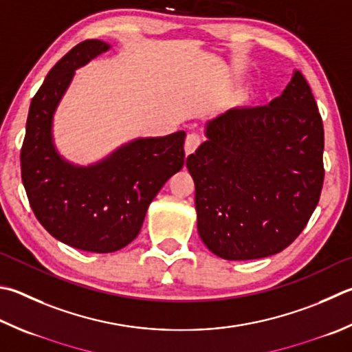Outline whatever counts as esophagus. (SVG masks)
I'll list each match as a JSON object with an SVG mask.
<instances>
[{"instance_id": "esophagus-1", "label": "esophagus", "mask_w": 352, "mask_h": 352, "mask_svg": "<svg viewBox=\"0 0 352 352\" xmlns=\"http://www.w3.org/2000/svg\"><path fill=\"white\" fill-rule=\"evenodd\" d=\"M201 140H203V138H201L200 135H198L197 132L188 133L186 140H184V152H186V155L194 154L195 149L198 148V146L201 144Z\"/></svg>"}]
</instances>
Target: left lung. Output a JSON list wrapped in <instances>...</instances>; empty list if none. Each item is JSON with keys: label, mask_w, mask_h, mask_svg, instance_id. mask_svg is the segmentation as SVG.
<instances>
[{"label": "left lung", "mask_w": 352, "mask_h": 352, "mask_svg": "<svg viewBox=\"0 0 352 352\" xmlns=\"http://www.w3.org/2000/svg\"><path fill=\"white\" fill-rule=\"evenodd\" d=\"M206 135L186 162L203 243L226 260L283 251L323 188V121L308 81L296 70L270 104L228 111L209 121Z\"/></svg>", "instance_id": "1"}]
</instances>
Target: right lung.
Listing matches in <instances>:
<instances>
[{"instance_id":"add662e5","label":"right lung","mask_w":352,"mask_h":352,"mask_svg":"<svg viewBox=\"0 0 352 352\" xmlns=\"http://www.w3.org/2000/svg\"><path fill=\"white\" fill-rule=\"evenodd\" d=\"M111 46L86 40L50 69L32 98L21 148V178L43 228L87 252H115L137 237L151 201L184 164L183 131L138 138L89 168L65 162L52 143V117L74 70Z\"/></svg>"}]
</instances>
